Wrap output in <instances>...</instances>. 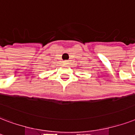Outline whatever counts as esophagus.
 Returning <instances> with one entry per match:
<instances>
[{
	"label": "esophagus",
	"mask_w": 135,
	"mask_h": 135,
	"mask_svg": "<svg viewBox=\"0 0 135 135\" xmlns=\"http://www.w3.org/2000/svg\"><path fill=\"white\" fill-rule=\"evenodd\" d=\"M69 63V61H63V64H67Z\"/></svg>",
	"instance_id": "obj_1"
}]
</instances>
